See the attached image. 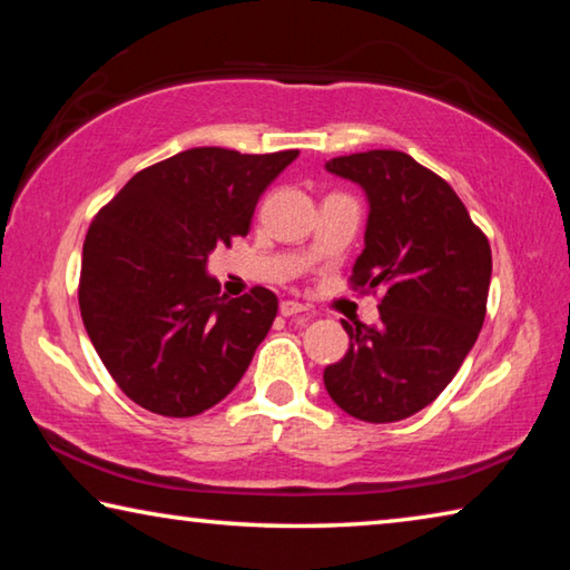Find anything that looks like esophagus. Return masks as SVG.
<instances>
[{"label":"esophagus","instance_id":"34e87169","mask_svg":"<svg viewBox=\"0 0 570 570\" xmlns=\"http://www.w3.org/2000/svg\"><path fill=\"white\" fill-rule=\"evenodd\" d=\"M278 312H282V316H298V314H306V306L294 302V298H284V302L278 304Z\"/></svg>","mask_w":570,"mask_h":570}]
</instances>
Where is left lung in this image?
<instances>
[{"instance_id":"obj_1","label":"left lung","mask_w":570,"mask_h":570,"mask_svg":"<svg viewBox=\"0 0 570 570\" xmlns=\"http://www.w3.org/2000/svg\"><path fill=\"white\" fill-rule=\"evenodd\" d=\"M326 170L362 186L370 204L354 288H384L380 324L354 326L324 387L364 422L428 407L455 377L485 322L493 256L458 193L407 153L366 150Z\"/></svg>"}]
</instances>
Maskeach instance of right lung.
Segmentation results:
<instances>
[{
  "label": "right lung",
  "instance_id": "add662e5",
  "mask_svg": "<svg viewBox=\"0 0 570 570\" xmlns=\"http://www.w3.org/2000/svg\"><path fill=\"white\" fill-rule=\"evenodd\" d=\"M298 150L190 148L135 173L82 246L80 314L128 397L163 417L214 407L244 377L278 298L220 296L208 256L246 236L262 193Z\"/></svg>",
  "mask_w": 570,
  "mask_h": 570
}]
</instances>
